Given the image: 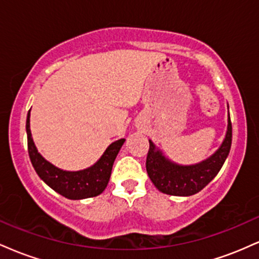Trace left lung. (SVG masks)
Listing matches in <instances>:
<instances>
[{
    "instance_id": "1",
    "label": "left lung",
    "mask_w": 259,
    "mask_h": 259,
    "mask_svg": "<svg viewBox=\"0 0 259 259\" xmlns=\"http://www.w3.org/2000/svg\"><path fill=\"white\" fill-rule=\"evenodd\" d=\"M229 109V106H228ZM233 139L230 115L228 114V129L225 138L218 150L207 159L190 165L174 163L150 141L147 153L146 170L153 185L160 192L171 196H191L200 192L219 173L229 156Z\"/></svg>"
}]
</instances>
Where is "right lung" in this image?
I'll use <instances>...</instances> for the list:
<instances>
[{
    "mask_svg": "<svg viewBox=\"0 0 259 259\" xmlns=\"http://www.w3.org/2000/svg\"><path fill=\"white\" fill-rule=\"evenodd\" d=\"M26 135H28V152L31 164L41 180L52 190L69 200H84L95 197L105 191L111 178L112 167L115 157L119 153L125 139L112 142L101 158L91 167L82 170L69 171L57 168L38 153L30 132V111L26 117Z\"/></svg>",
    "mask_w": 259,
    "mask_h": 259,
    "instance_id": "add662e5",
    "label": "right lung"
}]
</instances>
